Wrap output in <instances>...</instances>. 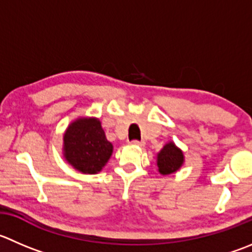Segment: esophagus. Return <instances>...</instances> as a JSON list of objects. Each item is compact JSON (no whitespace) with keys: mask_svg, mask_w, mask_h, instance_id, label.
Masks as SVG:
<instances>
[{"mask_svg":"<svg viewBox=\"0 0 252 252\" xmlns=\"http://www.w3.org/2000/svg\"><path fill=\"white\" fill-rule=\"evenodd\" d=\"M131 144H133V145H136V146H143L144 141L143 140H133L131 141Z\"/></svg>","mask_w":252,"mask_h":252,"instance_id":"34e87169","label":"esophagus"}]
</instances>
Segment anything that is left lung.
<instances>
[{
	"instance_id": "obj_1",
	"label": "left lung",
	"mask_w": 252,
	"mask_h": 252,
	"mask_svg": "<svg viewBox=\"0 0 252 252\" xmlns=\"http://www.w3.org/2000/svg\"><path fill=\"white\" fill-rule=\"evenodd\" d=\"M185 156L172 141L166 144L158 154V167L161 175H170L176 172L183 165Z\"/></svg>"
}]
</instances>
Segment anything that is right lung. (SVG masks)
I'll return each instance as SVG.
<instances>
[{"label":"right lung","instance_id":"obj_1","mask_svg":"<svg viewBox=\"0 0 252 252\" xmlns=\"http://www.w3.org/2000/svg\"><path fill=\"white\" fill-rule=\"evenodd\" d=\"M113 145L106 138L97 118H79L67 126L64 134V158L82 173L99 172L108 162Z\"/></svg>","mask_w":252,"mask_h":252}]
</instances>
